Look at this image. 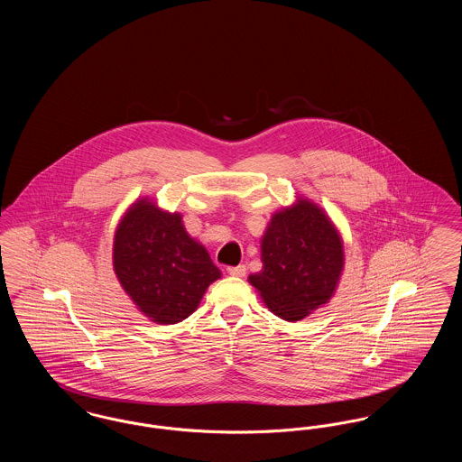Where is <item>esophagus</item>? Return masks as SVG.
<instances>
[{
    "instance_id": "1",
    "label": "esophagus",
    "mask_w": 462,
    "mask_h": 462,
    "mask_svg": "<svg viewBox=\"0 0 462 462\" xmlns=\"http://www.w3.org/2000/svg\"><path fill=\"white\" fill-rule=\"evenodd\" d=\"M226 272H228V275H232V277H244V275H245V266H244V264H239V266H228Z\"/></svg>"
}]
</instances>
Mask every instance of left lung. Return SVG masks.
<instances>
[{"mask_svg": "<svg viewBox=\"0 0 462 462\" xmlns=\"http://www.w3.org/2000/svg\"><path fill=\"white\" fill-rule=\"evenodd\" d=\"M263 268L249 275L264 305L296 322L326 305L345 264L343 241L328 215L300 199L272 217L262 239Z\"/></svg>", "mask_w": 462, "mask_h": 462, "instance_id": "1", "label": "left lung"}]
</instances>
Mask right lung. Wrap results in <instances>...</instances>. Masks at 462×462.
<instances>
[{"mask_svg": "<svg viewBox=\"0 0 462 462\" xmlns=\"http://www.w3.org/2000/svg\"><path fill=\"white\" fill-rule=\"evenodd\" d=\"M114 272L138 310L157 324H176L196 311L220 279L204 245L183 228L178 213L136 200L114 236Z\"/></svg>", "mask_w": 462, "mask_h": 462, "instance_id": "right-lung-1", "label": "right lung"}]
</instances>
